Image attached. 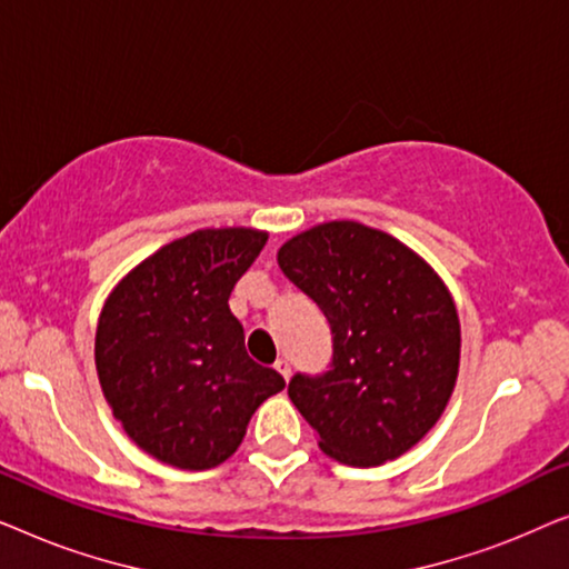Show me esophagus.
I'll return each instance as SVG.
<instances>
[{"instance_id": "esophagus-1", "label": "esophagus", "mask_w": 569, "mask_h": 569, "mask_svg": "<svg viewBox=\"0 0 569 569\" xmlns=\"http://www.w3.org/2000/svg\"><path fill=\"white\" fill-rule=\"evenodd\" d=\"M274 370H277L279 376H282L284 380H290V376H292V370H290V362H287V360H277V362H274Z\"/></svg>"}]
</instances>
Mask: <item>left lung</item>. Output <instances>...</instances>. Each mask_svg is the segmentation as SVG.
<instances>
[{"instance_id":"1","label":"left lung","mask_w":569,"mask_h":569,"mask_svg":"<svg viewBox=\"0 0 569 569\" xmlns=\"http://www.w3.org/2000/svg\"><path fill=\"white\" fill-rule=\"evenodd\" d=\"M277 263L331 326V370L287 388L318 446L347 466L407 453L456 388L461 323L446 282L401 240L352 220L290 238Z\"/></svg>"}]
</instances>
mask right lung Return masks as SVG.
Returning <instances> with one entry per match:
<instances>
[{
    "label": "right lung",
    "instance_id": "1",
    "mask_svg": "<svg viewBox=\"0 0 569 569\" xmlns=\"http://www.w3.org/2000/svg\"><path fill=\"white\" fill-rule=\"evenodd\" d=\"M267 232L209 228L162 246L108 295L96 368L108 407L144 453L214 469L243 442L253 411L284 388L246 352L230 292Z\"/></svg>",
    "mask_w": 569,
    "mask_h": 569
}]
</instances>
